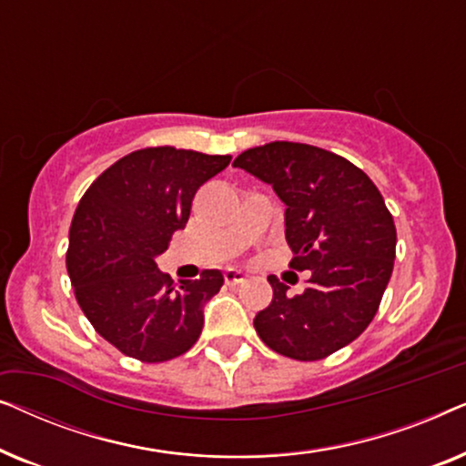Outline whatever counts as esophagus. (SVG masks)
Segmentation results:
<instances>
[{
    "label": "esophagus",
    "instance_id": "34e87169",
    "mask_svg": "<svg viewBox=\"0 0 466 466\" xmlns=\"http://www.w3.org/2000/svg\"><path fill=\"white\" fill-rule=\"evenodd\" d=\"M225 282H227L228 286L244 284V282H246V273L239 271V269H227V271H225Z\"/></svg>",
    "mask_w": 466,
    "mask_h": 466
}]
</instances>
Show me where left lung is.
Returning <instances> with one entry per match:
<instances>
[{"instance_id": "obj_1", "label": "left lung", "mask_w": 466, "mask_h": 466, "mask_svg": "<svg viewBox=\"0 0 466 466\" xmlns=\"http://www.w3.org/2000/svg\"><path fill=\"white\" fill-rule=\"evenodd\" d=\"M233 167L273 187L286 206L290 267L311 271L297 297L267 278L273 299L254 318L260 339L295 360L352 343L373 320L394 265L397 228L378 187L348 158L297 142L250 148Z\"/></svg>"}]
</instances>
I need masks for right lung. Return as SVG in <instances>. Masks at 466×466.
<instances>
[{
	"mask_svg": "<svg viewBox=\"0 0 466 466\" xmlns=\"http://www.w3.org/2000/svg\"><path fill=\"white\" fill-rule=\"evenodd\" d=\"M228 163V155L171 146L136 150L107 167L76 208L67 248L76 299L95 330L131 359L171 360L199 339L203 305L225 278L206 269L174 286L157 257L187 227L201 184Z\"/></svg>",
	"mask_w": 466,
	"mask_h": 466,
	"instance_id": "1",
	"label": "right lung"
}]
</instances>
